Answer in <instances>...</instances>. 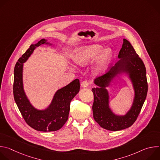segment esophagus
Here are the masks:
<instances>
[{
	"instance_id": "1",
	"label": "esophagus",
	"mask_w": 160,
	"mask_h": 160,
	"mask_svg": "<svg viewBox=\"0 0 160 160\" xmlns=\"http://www.w3.org/2000/svg\"><path fill=\"white\" fill-rule=\"evenodd\" d=\"M89 85H90V81H88L87 80H85L81 83V86L82 87H87Z\"/></svg>"
}]
</instances>
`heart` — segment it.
<instances>
[{"label": "heart", "instance_id": "b5f03b06", "mask_svg": "<svg viewBox=\"0 0 160 160\" xmlns=\"http://www.w3.org/2000/svg\"><path fill=\"white\" fill-rule=\"evenodd\" d=\"M102 45L98 44L85 47L78 50L74 54L73 59L77 64H82L92 60L101 52L98 59V64L101 68L109 61L112 55V52L110 49L106 48L102 51Z\"/></svg>", "mask_w": 160, "mask_h": 160}]
</instances>
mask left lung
<instances>
[{
    "mask_svg": "<svg viewBox=\"0 0 160 160\" xmlns=\"http://www.w3.org/2000/svg\"><path fill=\"white\" fill-rule=\"evenodd\" d=\"M118 57L120 59L115 66L95 79V84L100 87L92 89L94 98L92 105L94 118L101 127L111 131L121 130L133 124L139 115L148 90L145 65L131 43L125 38ZM120 72L129 75L135 91L132 108L124 116H116L111 111L108 107V93L105 88L113 77Z\"/></svg>",
    "mask_w": 160,
    "mask_h": 160,
    "instance_id": "8db88e82",
    "label": "left lung"
}]
</instances>
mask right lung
I'll use <instances>...</instances> for the list:
<instances>
[{
  "label": "right lung",
  "instance_id": "right-lung-1",
  "mask_svg": "<svg viewBox=\"0 0 160 160\" xmlns=\"http://www.w3.org/2000/svg\"><path fill=\"white\" fill-rule=\"evenodd\" d=\"M42 39L30 48L18 59L14 67L13 94L14 101L26 123L36 130L52 132L59 130L68 119L70 102L80 90V81L75 79L70 84L58 90L50 106L45 110L33 108L27 98L22 86V63H24L37 47L48 43Z\"/></svg>",
  "mask_w": 160,
  "mask_h": 160
}]
</instances>
